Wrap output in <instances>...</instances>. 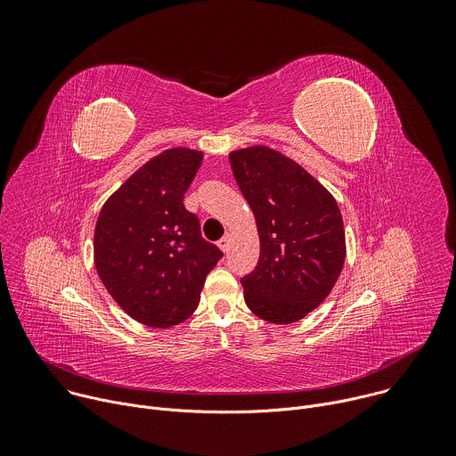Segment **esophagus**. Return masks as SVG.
Returning a JSON list of instances; mask_svg holds the SVG:
<instances>
[{
  "mask_svg": "<svg viewBox=\"0 0 456 456\" xmlns=\"http://www.w3.org/2000/svg\"><path fill=\"white\" fill-rule=\"evenodd\" d=\"M218 247H220L224 252H229V248H231V238H229V236L220 238V240H218Z\"/></svg>",
  "mask_w": 456,
  "mask_h": 456,
  "instance_id": "esophagus-1",
  "label": "esophagus"
}]
</instances>
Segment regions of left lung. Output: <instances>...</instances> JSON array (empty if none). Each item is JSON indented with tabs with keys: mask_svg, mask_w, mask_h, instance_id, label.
<instances>
[{
	"mask_svg": "<svg viewBox=\"0 0 456 456\" xmlns=\"http://www.w3.org/2000/svg\"><path fill=\"white\" fill-rule=\"evenodd\" d=\"M229 160L259 234L257 265L241 278L245 303L269 322H296L324 301L343 271L338 202L297 162L267 146L231 151Z\"/></svg>",
	"mask_w": 456,
	"mask_h": 456,
	"instance_id": "8db88e82",
	"label": "left lung"
}]
</instances>
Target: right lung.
<instances>
[{
  "label": "right lung",
  "mask_w": 456,
  "mask_h": 456,
  "mask_svg": "<svg viewBox=\"0 0 456 456\" xmlns=\"http://www.w3.org/2000/svg\"><path fill=\"white\" fill-rule=\"evenodd\" d=\"M204 153L166 150L129 176L102 206L94 236L97 274L135 321L169 329L200 303L208 274L224 252L206 241L183 194Z\"/></svg>",
  "instance_id": "1"
}]
</instances>
